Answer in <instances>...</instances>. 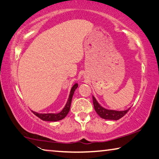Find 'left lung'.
Returning <instances> with one entry per match:
<instances>
[{
	"label": "left lung",
	"mask_w": 159,
	"mask_h": 159,
	"mask_svg": "<svg viewBox=\"0 0 159 159\" xmlns=\"http://www.w3.org/2000/svg\"><path fill=\"white\" fill-rule=\"evenodd\" d=\"M93 103L94 109H95L96 113L98 114L101 118L104 119H108V120H115V121L118 120V119L123 117L130 108L129 107V109H127L126 110H121V111L106 109V108L102 107L101 105L98 103V101H96V98L93 96Z\"/></svg>",
	"instance_id": "1"
}]
</instances>
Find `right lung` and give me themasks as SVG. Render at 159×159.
Masks as SVG:
<instances>
[{
    "instance_id": "1",
    "label": "right lung",
    "mask_w": 159,
    "mask_h": 159,
    "mask_svg": "<svg viewBox=\"0 0 159 159\" xmlns=\"http://www.w3.org/2000/svg\"><path fill=\"white\" fill-rule=\"evenodd\" d=\"M77 87H78L77 83H75V84L72 86L71 89H70V91L68 101H67L65 107H63V109L61 110L60 112H58V113H38V112H35V111L32 110L33 113L34 114L35 116H37L38 117L42 119V120L46 121H60V120H61V119H64L69 112L70 108L72 96H73L75 91L77 88Z\"/></svg>"
}]
</instances>
